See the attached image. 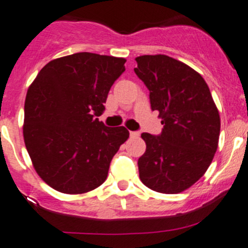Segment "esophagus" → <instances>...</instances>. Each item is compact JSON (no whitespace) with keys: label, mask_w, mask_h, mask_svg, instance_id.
Returning a JSON list of instances; mask_svg holds the SVG:
<instances>
[{"label":"esophagus","mask_w":248,"mask_h":248,"mask_svg":"<svg viewBox=\"0 0 248 248\" xmlns=\"http://www.w3.org/2000/svg\"><path fill=\"white\" fill-rule=\"evenodd\" d=\"M129 136H131V138H139L140 133L139 132H129Z\"/></svg>","instance_id":"1"}]
</instances>
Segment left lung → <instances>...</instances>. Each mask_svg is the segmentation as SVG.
I'll list each match as a JSON object with an SVG mask.
<instances>
[{
	"instance_id": "obj_1",
	"label": "left lung",
	"mask_w": 248,
	"mask_h": 248,
	"mask_svg": "<svg viewBox=\"0 0 248 248\" xmlns=\"http://www.w3.org/2000/svg\"><path fill=\"white\" fill-rule=\"evenodd\" d=\"M134 72L150 91L159 112V136L142 133L146 151L138 159L142 184L159 193L189 188L205 174L218 146V110L199 73L167 55L136 59Z\"/></svg>"
}]
</instances>
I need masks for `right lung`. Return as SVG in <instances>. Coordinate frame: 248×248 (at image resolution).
<instances>
[{"instance_id": "obj_1", "label": "right lung", "mask_w": 248, "mask_h": 248, "mask_svg": "<svg viewBox=\"0 0 248 248\" xmlns=\"http://www.w3.org/2000/svg\"><path fill=\"white\" fill-rule=\"evenodd\" d=\"M126 60L78 52L46 63L27 90L24 140L37 174L56 191L81 194L101 186L124 127L99 121Z\"/></svg>"}]
</instances>
